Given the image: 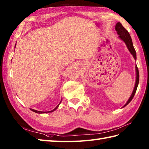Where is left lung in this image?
Returning a JSON list of instances; mask_svg holds the SVG:
<instances>
[{"label": "left lung", "mask_w": 149, "mask_h": 149, "mask_svg": "<svg viewBox=\"0 0 149 149\" xmlns=\"http://www.w3.org/2000/svg\"><path fill=\"white\" fill-rule=\"evenodd\" d=\"M115 30H116L117 34H118V36H118V38L121 39L122 40L125 42V45H126V47H127V49H129V51H130L131 54L133 55L134 60H136V51H135V49L133 47V42H132V39H131V36H130V34H129V32H127V30L125 29L123 27V26H122V25L120 24V22H118L116 24V25H115ZM135 68H136V83H135L134 90H133V92H132L130 97L129 98L128 101H127L126 103L124 105L123 107H125V106L127 105L131 102V101L133 100L134 95L135 93H136V89H137L138 85V83H139V71H138V69L137 65L135 66Z\"/></svg>", "instance_id": "1"}]
</instances>
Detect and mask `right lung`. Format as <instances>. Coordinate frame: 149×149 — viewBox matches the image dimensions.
<instances>
[{
  "instance_id": "right-lung-1",
  "label": "right lung",
  "mask_w": 149,
  "mask_h": 149,
  "mask_svg": "<svg viewBox=\"0 0 149 149\" xmlns=\"http://www.w3.org/2000/svg\"><path fill=\"white\" fill-rule=\"evenodd\" d=\"M61 101H61L60 103H61ZM60 103H59V104H58L57 106V107H56L55 108H54V110H51V111H38V110H34V109H31V108H30V109H31V110H32V111H34V112H35V113H49V112H52V111H55V110H57V108L58 107L59 104H60Z\"/></svg>"
}]
</instances>
